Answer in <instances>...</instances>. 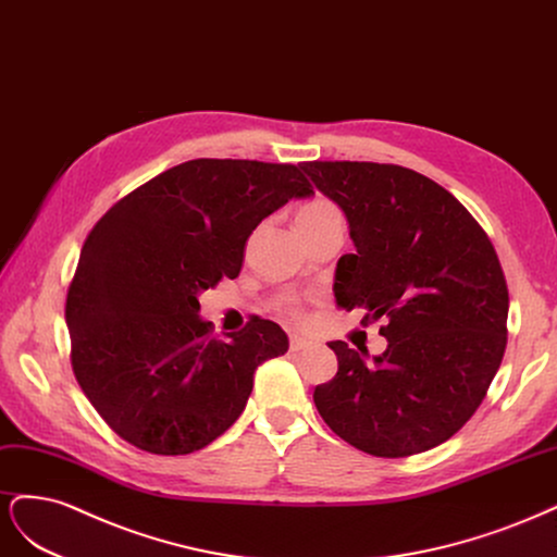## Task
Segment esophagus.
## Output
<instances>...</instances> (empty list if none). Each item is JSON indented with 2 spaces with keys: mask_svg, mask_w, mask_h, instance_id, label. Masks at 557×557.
Segmentation results:
<instances>
[{
  "mask_svg": "<svg viewBox=\"0 0 557 557\" xmlns=\"http://www.w3.org/2000/svg\"><path fill=\"white\" fill-rule=\"evenodd\" d=\"M312 347V339L310 337H302V335H289V349L292 351H302Z\"/></svg>",
  "mask_w": 557,
  "mask_h": 557,
  "instance_id": "34e87169",
  "label": "esophagus"
}]
</instances>
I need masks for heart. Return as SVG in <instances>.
I'll return each mask as SVG.
<instances>
[{"instance_id": "1", "label": "heart", "mask_w": 557, "mask_h": 557, "mask_svg": "<svg viewBox=\"0 0 557 557\" xmlns=\"http://www.w3.org/2000/svg\"><path fill=\"white\" fill-rule=\"evenodd\" d=\"M337 208L331 203V201H324V199H317V201H310L308 206H302L298 214H308V218H319V214H335ZM284 312L289 314L292 319H300L302 317V305L298 298H289L284 305Z\"/></svg>"}]
</instances>
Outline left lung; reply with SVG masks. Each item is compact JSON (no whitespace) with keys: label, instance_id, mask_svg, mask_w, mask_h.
I'll return each instance as SVG.
<instances>
[{"label":"left lung","instance_id":"obj_1","mask_svg":"<svg viewBox=\"0 0 557 557\" xmlns=\"http://www.w3.org/2000/svg\"><path fill=\"white\" fill-rule=\"evenodd\" d=\"M349 222L356 255L335 271L339 308L384 319V354L329 347L337 374L314 388L337 437L380 458L428 451L472 419L507 347L509 292L486 231L430 177L374 161H305Z\"/></svg>","mask_w":557,"mask_h":557}]
</instances>
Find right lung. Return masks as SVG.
I'll return each instance as SVG.
<instances>
[{
    "label": "right lung",
    "instance_id": "1",
    "mask_svg": "<svg viewBox=\"0 0 557 557\" xmlns=\"http://www.w3.org/2000/svg\"><path fill=\"white\" fill-rule=\"evenodd\" d=\"M310 194L294 164L191 159L124 196L89 231L64 308L71 368L122 440L185 456L243 414L255 370L289 339L259 317L212 337L199 294L238 277L259 222Z\"/></svg>",
    "mask_w": 557,
    "mask_h": 557
}]
</instances>
